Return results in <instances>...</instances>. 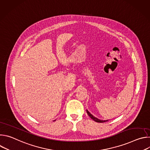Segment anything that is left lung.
I'll list each match as a JSON object with an SVG mask.
<instances>
[{
    "label": "left lung",
    "instance_id": "left-lung-1",
    "mask_svg": "<svg viewBox=\"0 0 150 150\" xmlns=\"http://www.w3.org/2000/svg\"><path fill=\"white\" fill-rule=\"evenodd\" d=\"M87 114L88 115V116L93 119V120H94L95 122H99V123H103V122H107V121H108V120H100V119H98V118H97V117H94L92 114H91L87 110Z\"/></svg>",
    "mask_w": 150,
    "mask_h": 150
}]
</instances>
